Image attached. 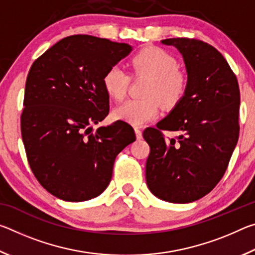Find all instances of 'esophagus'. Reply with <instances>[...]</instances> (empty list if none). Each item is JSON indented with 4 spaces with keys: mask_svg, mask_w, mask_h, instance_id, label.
Returning <instances> with one entry per match:
<instances>
[{
    "mask_svg": "<svg viewBox=\"0 0 255 255\" xmlns=\"http://www.w3.org/2000/svg\"><path fill=\"white\" fill-rule=\"evenodd\" d=\"M135 133H136V138H137V139H141V138H143V132H141L140 128L135 127Z\"/></svg>",
    "mask_w": 255,
    "mask_h": 255,
    "instance_id": "esophagus-1",
    "label": "esophagus"
}]
</instances>
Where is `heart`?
I'll use <instances>...</instances> for the list:
<instances>
[{
  "instance_id": "b5f03b06",
  "label": "heart",
  "mask_w": 255,
  "mask_h": 255,
  "mask_svg": "<svg viewBox=\"0 0 255 255\" xmlns=\"http://www.w3.org/2000/svg\"><path fill=\"white\" fill-rule=\"evenodd\" d=\"M133 75L149 77L144 99H129L116 108L114 116L130 125H143L155 119L159 114V104L171 109L183 100L190 85L187 72L178 68L174 56L159 47H147L135 54L129 60ZM130 76L122 67L108 68L102 77L106 92L116 100L126 96Z\"/></svg>"
}]
</instances>
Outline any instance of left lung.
Wrapping results in <instances>:
<instances>
[{
  "label": "left lung",
  "mask_w": 255,
  "mask_h": 255,
  "mask_svg": "<svg viewBox=\"0 0 255 255\" xmlns=\"http://www.w3.org/2000/svg\"><path fill=\"white\" fill-rule=\"evenodd\" d=\"M162 42L182 54L190 85L170 115L143 132L150 148L146 182L159 199L187 204L209 193L225 174L240 135V88L215 47L193 38ZM164 130L178 136L166 138Z\"/></svg>",
  "instance_id": "left-lung-1"
}]
</instances>
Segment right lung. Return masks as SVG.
I'll use <instances>...</instances> for the list:
<instances>
[{"mask_svg":"<svg viewBox=\"0 0 255 255\" xmlns=\"http://www.w3.org/2000/svg\"><path fill=\"white\" fill-rule=\"evenodd\" d=\"M131 51L89 34L59 40L34 60L25 82L21 135L33 175L51 195L85 201L105 191L116 156L135 141L118 120L93 130L109 114L102 84L108 68Z\"/></svg>","mask_w":255,"mask_h":255,"instance_id":"right-lung-1","label":"right lung"}]
</instances>
